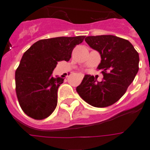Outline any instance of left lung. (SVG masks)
<instances>
[{"mask_svg":"<svg viewBox=\"0 0 150 150\" xmlns=\"http://www.w3.org/2000/svg\"><path fill=\"white\" fill-rule=\"evenodd\" d=\"M85 41L100 53L101 61L97 69L102 71L103 79L97 82L94 76L86 75L76 91L93 107L110 106L121 99L135 79L139 54L129 41L112 35L87 36Z\"/></svg>","mask_w":150,"mask_h":150,"instance_id":"8db88e82","label":"left lung"}]
</instances>
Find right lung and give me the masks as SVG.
<instances>
[{"label":"right lung","instance_id":"right-lung-1","mask_svg":"<svg viewBox=\"0 0 150 150\" xmlns=\"http://www.w3.org/2000/svg\"><path fill=\"white\" fill-rule=\"evenodd\" d=\"M85 36L40 40L25 52L15 71V90L25 114L36 120L47 117L57 103V89L64 79L52 76L58 61H68Z\"/></svg>","mask_w":150,"mask_h":150}]
</instances>
